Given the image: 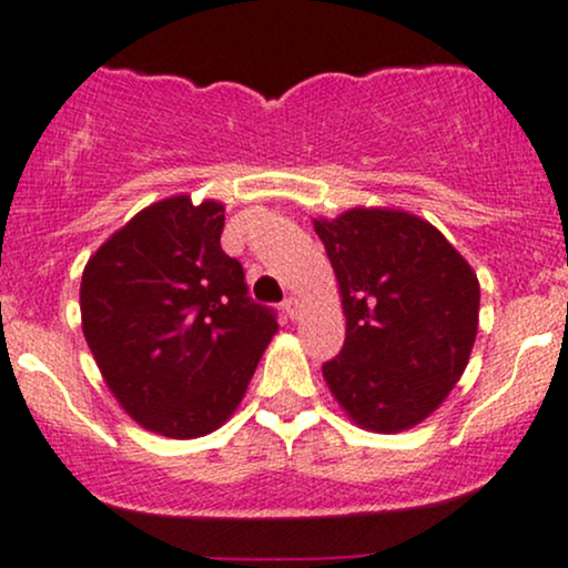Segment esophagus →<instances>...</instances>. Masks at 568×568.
Instances as JSON below:
<instances>
[{"mask_svg":"<svg viewBox=\"0 0 568 568\" xmlns=\"http://www.w3.org/2000/svg\"><path fill=\"white\" fill-rule=\"evenodd\" d=\"M283 310H285V315L291 317V321H298V315H302V304H298V298H296V296L285 298V302H283Z\"/></svg>","mask_w":568,"mask_h":568,"instance_id":"obj_1","label":"esophagus"}]
</instances>
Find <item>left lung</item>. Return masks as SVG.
<instances>
[{"instance_id": "8db88e82", "label": "left lung", "mask_w": 568, "mask_h": 568, "mask_svg": "<svg viewBox=\"0 0 568 568\" xmlns=\"http://www.w3.org/2000/svg\"><path fill=\"white\" fill-rule=\"evenodd\" d=\"M347 317L344 347L323 366L338 406L371 433L425 422L465 374L478 334L473 266L425 219L352 207L315 219Z\"/></svg>"}]
</instances>
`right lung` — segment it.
Masks as SVG:
<instances>
[{"instance_id": "add662e5", "label": "right lung", "mask_w": 568, "mask_h": 568, "mask_svg": "<svg viewBox=\"0 0 568 568\" xmlns=\"http://www.w3.org/2000/svg\"><path fill=\"white\" fill-rule=\"evenodd\" d=\"M224 205L189 194L135 213L82 272V334L103 382L149 433L186 440L234 414L277 331L221 251Z\"/></svg>"}]
</instances>
